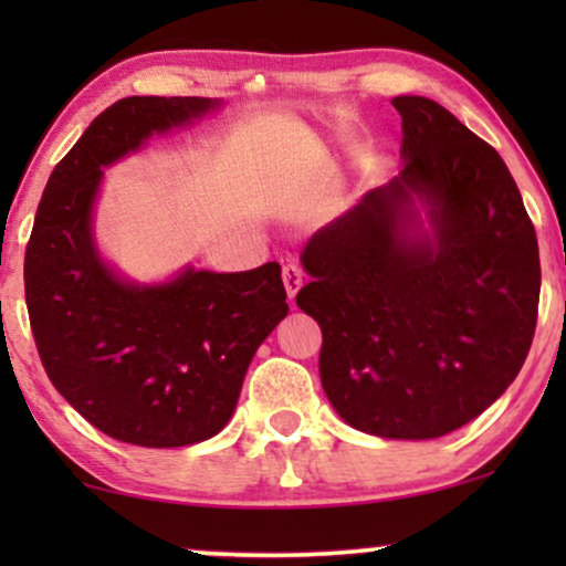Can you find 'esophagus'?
<instances>
[{
  "label": "esophagus",
  "instance_id": "esophagus-1",
  "mask_svg": "<svg viewBox=\"0 0 566 566\" xmlns=\"http://www.w3.org/2000/svg\"><path fill=\"white\" fill-rule=\"evenodd\" d=\"M282 282H284V290H287V297L295 300L297 290L303 287L305 282V271L297 266V263H287V266L282 269Z\"/></svg>",
  "mask_w": 566,
  "mask_h": 566
}]
</instances>
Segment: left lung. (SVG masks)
Instances as JSON below:
<instances>
[{
	"instance_id": "left-lung-1",
	"label": "left lung",
	"mask_w": 566,
	"mask_h": 566,
	"mask_svg": "<svg viewBox=\"0 0 566 566\" xmlns=\"http://www.w3.org/2000/svg\"><path fill=\"white\" fill-rule=\"evenodd\" d=\"M390 103L403 170L307 240L297 305L323 331L321 382L338 417L388 440H432L517 378L536 334L538 240L492 145L429 97Z\"/></svg>"
}]
</instances>
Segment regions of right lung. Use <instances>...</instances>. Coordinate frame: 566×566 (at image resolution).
<instances>
[{"instance_id": "obj_1", "label": "right lung", "mask_w": 566, "mask_h": 566, "mask_svg": "<svg viewBox=\"0 0 566 566\" xmlns=\"http://www.w3.org/2000/svg\"><path fill=\"white\" fill-rule=\"evenodd\" d=\"M209 97L132 95L105 108L51 172L25 251L30 328L54 388L113 440L184 448L235 411L248 365L290 311L276 261L124 282L93 240L105 165L217 108Z\"/></svg>"}]
</instances>
